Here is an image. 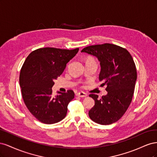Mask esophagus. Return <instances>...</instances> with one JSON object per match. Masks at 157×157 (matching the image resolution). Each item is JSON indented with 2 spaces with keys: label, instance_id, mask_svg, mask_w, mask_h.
<instances>
[{
  "label": "esophagus",
  "instance_id": "34e87169",
  "mask_svg": "<svg viewBox=\"0 0 157 157\" xmlns=\"http://www.w3.org/2000/svg\"><path fill=\"white\" fill-rule=\"evenodd\" d=\"M76 96H78V97H80V98H84V97H86L87 95H86V94H85L84 92H78V93L76 94Z\"/></svg>",
  "mask_w": 157,
  "mask_h": 157
}]
</instances>
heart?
I'll return each mask as SVG.
<instances>
[{
  "label": "heart",
  "mask_w": 157,
  "mask_h": 157,
  "mask_svg": "<svg viewBox=\"0 0 157 157\" xmlns=\"http://www.w3.org/2000/svg\"><path fill=\"white\" fill-rule=\"evenodd\" d=\"M89 60H93V59H92V58H90V59H89Z\"/></svg>",
  "instance_id": "1"
}]
</instances>
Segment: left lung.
Here are the masks:
<instances>
[{
	"instance_id": "left-lung-1",
	"label": "left lung",
	"mask_w": 157,
	"mask_h": 157,
	"mask_svg": "<svg viewBox=\"0 0 157 157\" xmlns=\"http://www.w3.org/2000/svg\"><path fill=\"white\" fill-rule=\"evenodd\" d=\"M81 52L96 57L100 62L99 80L107 92L100 99L98 95H90L95 104L89 117L98 124H111L123 116L132 101L137 80L134 59L125 48L109 43L87 46Z\"/></svg>"
}]
</instances>
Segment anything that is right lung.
I'll list each match as a JSON object with an SVG mask.
<instances>
[{
	"label": "right lung",
	"mask_w": 157,
	"mask_h": 157,
	"mask_svg": "<svg viewBox=\"0 0 157 157\" xmlns=\"http://www.w3.org/2000/svg\"><path fill=\"white\" fill-rule=\"evenodd\" d=\"M78 50L39 48L26 58L20 75L22 97L30 113L40 122L54 124L67 115L68 104L75 97L74 92H58L59 95L54 97L52 88L54 80L62 74Z\"/></svg>",
	"instance_id": "1"
}]
</instances>
